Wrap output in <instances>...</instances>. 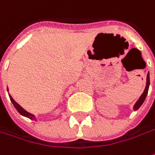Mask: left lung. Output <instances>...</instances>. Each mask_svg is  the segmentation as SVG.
Instances as JSON below:
<instances>
[{"label": "left lung", "mask_w": 155, "mask_h": 155, "mask_svg": "<svg viewBox=\"0 0 155 155\" xmlns=\"http://www.w3.org/2000/svg\"><path fill=\"white\" fill-rule=\"evenodd\" d=\"M149 84H150V81H149V74H147V86H146V88H145V90H144V92H143V94H141V96L140 97V99L137 100V102L135 104V106H134V110H138L140 107H141V105L142 104V103L144 102V100L146 99V97H147V92H148V87H149Z\"/></svg>", "instance_id": "obj_1"}]
</instances>
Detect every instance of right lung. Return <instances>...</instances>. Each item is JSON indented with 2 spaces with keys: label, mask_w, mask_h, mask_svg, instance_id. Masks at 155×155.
I'll return each instance as SVG.
<instances>
[{
  "label": "right lung",
  "mask_w": 155,
  "mask_h": 155,
  "mask_svg": "<svg viewBox=\"0 0 155 155\" xmlns=\"http://www.w3.org/2000/svg\"><path fill=\"white\" fill-rule=\"evenodd\" d=\"M10 100H11V102L13 103V104L14 105V107L16 108V110L19 111L20 114L22 115V116H25V117H28V118H30V119H32V120H34L35 117L33 116L32 114H31L30 112H28V111H26L25 110L23 109L20 105H19L16 101H14V99L10 96Z\"/></svg>",
  "instance_id": "obj_1"
}]
</instances>
